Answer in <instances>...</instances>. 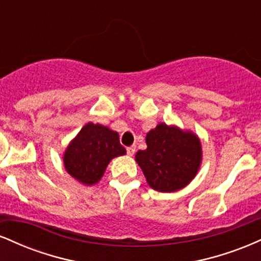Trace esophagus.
Returning <instances> with one entry per match:
<instances>
[{"label":"esophagus","instance_id":"34e87169","mask_svg":"<svg viewBox=\"0 0 261 261\" xmlns=\"http://www.w3.org/2000/svg\"><path fill=\"white\" fill-rule=\"evenodd\" d=\"M135 151H136V147H135V146H130V147L126 148V152L128 155H134Z\"/></svg>","mask_w":261,"mask_h":261}]
</instances>
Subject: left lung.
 Returning <instances> with one entry per match:
<instances>
[{"instance_id": "obj_1", "label": "left lung", "mask_w": 261, "mask_h": 261, "mask_svg": "<svg viewBox=\"0 0 261 261\" xmlns=\"http://www.w3.org/2000/svg\"><path fill=\"white\" fill-rule=\"evenodd\" d=\"M147 148L136 153L148 185L161 193H173L195 178L202 160L201 143L191 131L158 124L146 136Z\"/></svg>"}]
</instances>
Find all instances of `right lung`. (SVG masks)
I'll return each instance as SVG.
<instances>
[{"label": "right lung", "instance_id": "right-lung-1", "mask_svg": "<svg viewBox=\"0 0 261 261\" xmlns=\"http://www.w3.org/2000/svg\"><path fill=\"white\" fill-rule=\"evenodd\" d=\"M125 153L116 131L88 122L66 148L64 166L76 180L93 185L100 180L113 158Z\"/></svg>", "mask_w": 261, "mask_h": 261}]
</instances>
